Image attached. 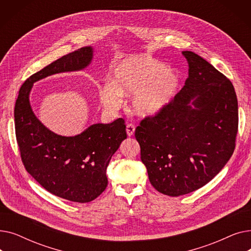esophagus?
<instances>
[{
  "label": "esophagus",
  "instance_id": "obj_1",
  "mask_svg": "<svg viewBox=\"0 0 251 251\" xmlns=\"http://www.w3.org/2000/svg\"><path fill=\"white\" fill-rule=\"evenodd\" d=\"M134 131H135V126L133 124H127L126 126V132H127V135L128 136H132L134 134Z\"/></svg>",
  "mask_w": 251,
  "mask_h": 251
}]
</instances>
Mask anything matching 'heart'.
<instances>
[{
    "mask_svg": "<svg viewBox=\"0 0 251 251\" xmlns=\"http://www.w3.org/2000/svg\"><path fill=\"white\" fill-rule=\"evenodd\" d=\"M179 82L175 69L148 56H130L115 66L113 81L103 84L100 96L104 107L115 111L120 107L122 96L134 92L133 110L147 116L161 111L172 100Z\"/></svg>",
    "mask_w": 251,
    "mask_h": 251,
    "instance_id": "obj_1",
    "label": "heart"
}]
</instances>
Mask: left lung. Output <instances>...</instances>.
<instances>
[{
	"instance_id": "obj_1",
	"label": "left lung",
	"mask_w": 251,
	"mask_h": 251,
	"mask_svg": "<svg viewBox=\"0 0 251 251\" xmlns=\"http://www.w3.org/2000/svg\"><path fill=\"white\" fill-rule=\"evenodd\" d=\"M182 54L188 63L185 85L135 129L151 185L169 196L190 193L212 180L232 156L238 132L232 82L199 55Z\"/></svg>"
}]
</instances>
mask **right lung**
<instances>
[{
  "label": "right lung",
  "mask_w": 251,
  "mask_h": 251,
  "mask_svg": "<svg viewBox=\"0 0 251 251\" xmlns=\"http://www.w3.org/2000/svg\"><path fill=\"white\" fill-rule=\"evenodd\" d=\"M91 58L92 49L84 47L31 75L19 90L14 110L16 140L26 171L51 194L80 203L96 200L107 188L105 170L127 138L125 120L91 125L73 137L61 136L37 120L28 96L33 82L51 74L80 70Z\"/></svg>",
  "instance_id": "1"
}]
</instances>
